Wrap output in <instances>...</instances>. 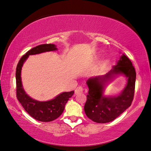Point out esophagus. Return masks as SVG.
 I'll return each mask as SVG.
<instances>
[{
    "label": "esophagus",
    "instance_id": "obj_1",
    "mask_svg": "<svg viewBox=\"0 0 151 151\" xmlns=\"http://www.w3.org/2000/svg\"><path fill=\"white\" fill-rule=\"evenodd\" d=\"M83 88L81 87V86H79V87H78L76 89V90H75V94H76V95L80 94V93H83Z\"/></svg>",
    "mask_w": 151,
    "mask_h": 151
}]
</instances>
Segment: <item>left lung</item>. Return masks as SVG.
I'll list each match as a JSON object with an SVG mask.
<instances>
[{
  "mask_svg": "<svg viewBox=\"0 0 151 151\" xmlns=\"http://www.w3.org/2000/svg\"><path fill=\"white\" fill-rule=\"evenodd\" d=\"M124 76L127 82L116 95H105L107 86L119 76ZM136 71L132 63L122 54L109 72L89 78L86 81L89 91L84 111L87 116L97 123H107L115 120L131 105L134 93Z\"/></svg>",
  "mask_w": 151,
  "mask_h": 151,
  "instance_id": "1",
  "label": "left lung"
}]
</instances>
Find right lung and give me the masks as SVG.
I'll return each instance as SVG.
<instances>
[{
	"mask_svg": "<svg viewBox=\"0 0 151 151\" xmlns=\"http://www.w3.org/2000/svg\"><path fill=\"white\" fill-rule=\"evenodd\" d=\"M58 50L54 44H43L36 46L25 53L20 59L16 69L17 96L26 112L35 119L41 122H50L60 116L69 98L74 91L64 92L47 101H39L30 97L24 91L21 80V70L24 63L29 55Z\"/></svg>",
	"mask_w": 151,
	"mask_h": 151,
	"instance_id": "obj_1",
	"label": "right lung"
}]
</instances>
